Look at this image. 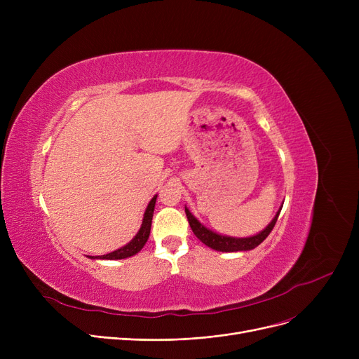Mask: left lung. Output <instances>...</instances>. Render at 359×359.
I'll return each instance as SVG.
<instances>
[{
	"label": "left lung",
	"instance_id": "obj_1",
	"mask_svg": "<svg viewBox=\"0 0 359 359\" xmlns=\"http://www.w3.org/2000/svg\"><path fill=\"white\" fill-rule=\"evenodd\" d=\"M282 205H284V203H282ZM282 205L279 206L278 212L275 214L273 219L266 225V227L263 229L260 233H257L255 236H250V237H231V236L218 234L217 231H214V230L206 227V225H203L189 211L187 206H184V212H186L187 221H189V225H191L194 234L205 244V246H208V248H211L217 252H225V253H229V252H248V250H253L255 248H257L259 244L269 236V233L275 227V222L279 217Z\"/></svg>",
	"mask_w": 359,
	"mask_h": 359
}]
</instances>
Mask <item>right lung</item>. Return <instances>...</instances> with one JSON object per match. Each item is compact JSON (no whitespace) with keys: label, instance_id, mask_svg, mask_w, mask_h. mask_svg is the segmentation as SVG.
<instances>
[{"label":"right lung","instance_id":"1","mask_svg":"<svg viewBox=\"0 0 359 359\" xmlns=\"http://www.w3.org/2000/svg\"><path fill=\"white\" fill-rule=\"evenodd\" d=\"M156 201H157V195L153 196V199L149 201L147 210L144 212V218H142V224L141 229L138 230V233L135 234V237L132 238L129 243H126L125 246H122L121 249L110 252L107 255L103 256H88L90 259H106V260H121V259H126L137 255L138 252H141V249L145 246V243L149 237V231H151V221H153V214H154V206H156Z\"/></svg>","mask_w":359,"mask_h":359}]
</instances>
